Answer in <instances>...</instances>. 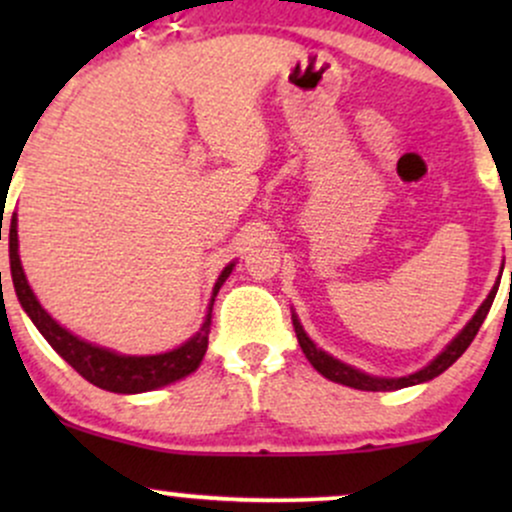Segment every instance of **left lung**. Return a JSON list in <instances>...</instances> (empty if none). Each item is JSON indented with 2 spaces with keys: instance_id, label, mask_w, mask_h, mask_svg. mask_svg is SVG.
<instances>
[{
  "instance_id": "1",
  "label": "left lung",
  "mask_w": 512,
  "mask_h": 512,
  "mask_svg": "<svg viewBox=\"0 0 512 512\" xmlns=\"http://www.w3.org/2000/svg\"><path fill=\"white\" fill-rule=\"evenodd\" d=\"M496 291H498V284L493 286V291L489 293V298H486L484 303H481V308L477 310V315L472 317V320L467 322V327L457 334L455 339L448 344V349L440 354L436 361L428 363L426 368H421L419 373L414 375H407V378H373V375H366L361 373V370L346 366V363L337 361V358L327 356L325 351L317 349V346L310 342L308 334L303 332L301 322L293 317V330H296V337H298V344H301L305 358H308L310 363H313V368L317 370L320 375H325L327 380H332V383H339V385H346V387H354V390H366V392H390V390H402V387H409V385H416V383H426V380L436 378V375L443 373V370H448L452 363L460 358L464 351H467V346L472 344V339L477 337L481 322L486 320V315H489L491 310V303L493 298H496Z\"/></svg>"
}]
</instances>
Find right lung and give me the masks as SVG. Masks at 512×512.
<instances>
[{"instance_id":"add662e5","label":"right lung","mask_w":512,"mask_h":512,"mask_svg":"<svg viewBox=\"0 0 512 512\" xmlns=\"http://www.w3.org/2000/svg\"><path fill=\"white\" fill-rule=\"evenodd\" d=\"M9 260H11V279H14L16 296L26 310L28 317L33 320V325L38 327L40 334L48 339L52 349L60 354L64 361L72 366L81 378H86L88 383H93L101 390L108 392H120V395H132V392H149L156 387L170 385L175 380L185 378V375L195 373L202 363L204 354H207L209 344V332H211V308L207 320H204L202 330H199L190 342H185L180 349L168 351V354L158 356H120L115 351L101 349V346H93L84 342V339L74 337L72 332H67L64 327L57 325L52 317L40 308V303L35 301L31 286H28L26 274L21 269L19 260V236H16V214L11 216V228H9ZM233 264H228L223 269L219 281L214 286V296L219 293L221 284L231 274ZM214 305V298H211Z\"/></svg>"}]
</instances>
